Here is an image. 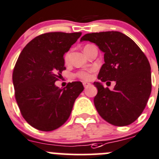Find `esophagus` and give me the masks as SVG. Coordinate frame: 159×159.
<instances>
[{
  "mask_svg": "<svg viewBox=\"0 0 159 159\" xmlns=\"http://www.w3.org/2000/svg\"><path fill=\"white\" fill-rule=\"evenodd\" d=\"M83 85H84V87L86 89V88H88L89 86H90L91 84L89 82H83Z\"/></svg>",
  "mask_w": 159,
  "mask_h": 159,
  "instance_id": "34e87169",
  "label": "esophagus"
}]
</instances>
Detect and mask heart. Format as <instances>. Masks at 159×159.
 Masks as SVG:
<instances>
[{"instance_id":"obj_1","label":"heart","mask_w":159,"mask_h":159,"mask_svg":"<svg viewBox=\"0 0 159 159\" xmlns=\"http://www.w3.org/2000/svg\"><path fill=\"white\" fill-rule=\"evenodd\" d=\"M90 45H86L85 47H84V50H85L88 47H89ZM69 59V53H67L65 55H64V61L65 63H67ZM91 72H92V70H81V71H78L75 74V76L78 77V78L81 80H84V81H89L92 78V75H91Z\"/></svg>"}]
</instances>
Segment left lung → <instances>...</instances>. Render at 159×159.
<instances>
[{
	"instance_id": "left-lung-1",
	"label": "left lung",
	"mask_w": 159,
	"mask_h": 159,
	"mask_svg": "<svg viewBox=\"0 0 159 159\" xmlns=\"http://www.w3.org/2000/svg\"><path fill=\"white\" fill-rule=\"evenodd\" d=\"M81 41L94 43L104 53L105 64L98 78L116 81L113 90L94 82L98 93L94 104L109 124L124 127L134 122L147 105L152 92L151 66L147 57L130 37L120 32L88 33Z\"/></svg>"
}]
</instances>
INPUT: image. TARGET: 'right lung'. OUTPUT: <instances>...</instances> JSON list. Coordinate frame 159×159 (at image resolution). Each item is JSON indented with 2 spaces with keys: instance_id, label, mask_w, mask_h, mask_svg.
I'll return each instance as SVG.
<instances>
[{
  "instance_id": "add662e5",
  "label": "right lung",
  "mask_w": 159,
  "mask_h": 159,
  "mask_svg": "<svg viewBox=\"0 0 159 159\" xmlns=\"http://www.w3.org/2000/svg\"><path fill=\"white\" fill-rule=\"evenodd\" d=\"M81 32L42 34L25 47L12 75L15 95L23 118L34 128L51 131L69 118L75 99L84 87L81 81L63 89L55 85L64 67V53Z\"/></svg>"
}]
</instances>
